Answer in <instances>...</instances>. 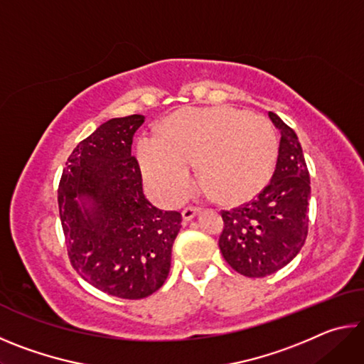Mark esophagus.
Instances as JSON below:
<instances>
[{"label": "esophagus", "instance_id": "esophagus-1", "mask_svg": "<svg viewBox=\"0 0 364 364\" xmlns=\"http://www.w3.org/2000/svg\"><path fill=\"white\" fill-rule=\"evenodd\" d=\"M197 213H199V208H197V207H186V208H184V210L181 212L183 221H184V223H188V221L193 220Z\"/></svg>", "mask_w": 364, "mask_h": 364}]
</instances>
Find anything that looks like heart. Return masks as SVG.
I'll return each instance as SVG.
<instances>
[{
  "label": "heart",
  "instance_id": "1",
  "mask_svg": "<svg viewBox=\"0 0 364 364\" xmlns=\"http://www.w3.org/2000/svg\"><path fill=\"white\" fill-rule=\"evenodd\" d=\"M278 151V136L267 117L230 106L180 110L162 133L144 134L138 143L146 183L168 205L188 194L197 162L207 188L221 199L247 200L267 186Z\"/></svg>",
  "mask_w": 364,
  "mask_h": 364
}]
</instances>
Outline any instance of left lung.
<instances>
[{
    "instance_id": "1",
    "label": "left lung",
    "mask_w": 364,
    "mask_h": 364,
    "mask_svg": "<svg viewBox=\"0 0 364 364\" xmlns=\"http://www.w3.org/2000/svg\"><path fill=\"white\" fill-rule=\"evenodd\" d=\"M281 132L278 162L271 181L247 204L223 210L218 245L228 264L247 278H264L291 263L308 234L310 173L299 138L274 112Z\"/></svg>"
}]
</instances>
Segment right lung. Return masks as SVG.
Instances as JSON below:
<instances>
[{
    "label": "right lung",
    "instance_id": "obj_1",
    "mask_svg": "<svg viewBox=\"0 0 364 364\" xmlns=\"http://www.w3.org/2000/svg\"><path fill=\"white\" fill-rule=\"evenodd\" d=\"M144 115L110 119L67 159L59 215L73 269L100 291L138 300L167 279L180 212L146 199L133 136ZM80 202L78 203L77 200Z\"/></svg>",
    "mask_w": 364,
    "mask_h": 364
}]
</instances>
